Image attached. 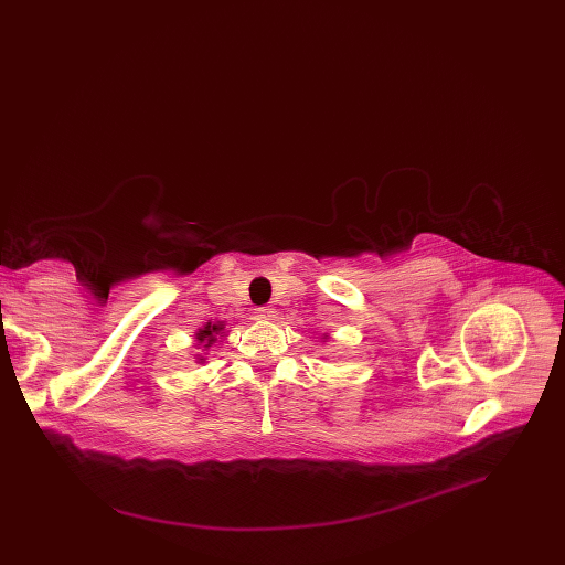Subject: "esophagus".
<instances>
[{
	"label": "esophagus",
	"instance_id": "34e87169",
	"mask_svg": "<svg viewBox=\"0 0 565 565\" xmlns=\"http://www.w3.org/2000/svg\"><path fill=\"white\" fill-rule=\"evenodd\" d=\"M275 313H277V311L270 309V307H258V309H256V316H258L260 320H273Z\"/></svg>",
	"mask_w": 565,
	"mask_h": 565
}]
</instances>
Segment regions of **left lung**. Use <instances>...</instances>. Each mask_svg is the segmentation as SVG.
Here are the masks:
<instances>
[{
    "label": "left lung",
    "instance_id": "8db88e82",
    "mask_svg": "<svg viewBox=\"0 0 565 565\" xmlns=\"http://www.w3.org/2000/svg\"><path fill=\"white\" fill-rule=\"evenodd\" d=\"M322 339H324V341H328V339H330V337H328V334H322Z\"/></svg>",
    "mask_w": 565,
    "mask_h": 565
}]
</instances>
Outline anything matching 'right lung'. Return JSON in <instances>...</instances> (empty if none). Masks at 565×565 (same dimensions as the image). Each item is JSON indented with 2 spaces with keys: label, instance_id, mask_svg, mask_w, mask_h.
Listing matches in <instances>:
<instances>
[{
  "label": "right lung",
  "instance_id": "obj_1",
  "mask_svg": "<svg viewBox=\"0 0 565 565\" xmlns=\"http://www.w3.org/2000/svg\"><path fill=\"white\" fill-rule=\"evenodd\" d=\"M228 334L226 330V322L217 320V322H205L199 332H194V343L192 348H196L194 360L196 364H205L207 362V354L211 350L220 343V339H224Z\"/></svg>",
  "mask_w": 565,
  "mask_h": 565
}]
</instances>
